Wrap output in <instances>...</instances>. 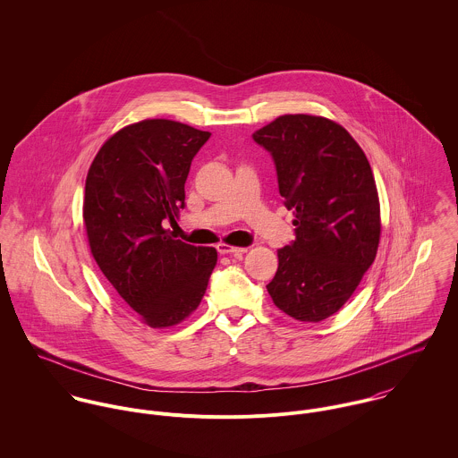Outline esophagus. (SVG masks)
Returning a JSON list of instances; mask_svg holds the SVG:
<instances>
[{
  "mask_svg": "<svg viewBox=\"0 0 458 458\" xmlns=\"http://www.w3.org/2000/svg\"><path fill=\"white\" fill-rule=\"evenodd\" d=\"M216 250H218V254H233V256H242L247 252V249H243V247H231L225 243H218Z\"/></svg>",
  "mask_w": 458,
  "mask_h": 458,
  "instance_id": "1",
  "label": "esophagus"
}]
</instances>
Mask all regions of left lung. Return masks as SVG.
<instances>
[{
	"instance_id": "left-lung-1",
	"label": "left lung",
	"mask_w": 458,
	"mask_h": 458,
	"mask_svg": "<svg viewBox=\"0 0 458 458\" xmlns=\"http://www.w3.org/2000/svg\"><path fill=\"white\" fill-rule=\"evenodd\" d=\"M252 137L269 151L296 216V238L278 250L266 289L293 319L319 323L344 307L376 259L381 211L372 167L351 133L323 116L285 114Z\"/></svg>"
}]
</instances>
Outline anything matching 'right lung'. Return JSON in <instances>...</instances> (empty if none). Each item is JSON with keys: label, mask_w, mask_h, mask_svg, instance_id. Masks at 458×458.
<instances>
[{"label": "right lung", "mask_w": 458, "mask_h": 458, "mask_svg": "<svg viewBox=\"0 0 458 458\" xmlns=\"http://www.w3.org/2000/svg\"><path fill=\"white\" fill-rule=\"evenodd\" d=\"M209 135L180 122L144 120L109 137L88 171L82 216L91 254L148 327L189 318L216 264L213 247L165 231L185 208L191 164Z\"/></svg>", "instance_id": "obj_1"}]
</instances>
